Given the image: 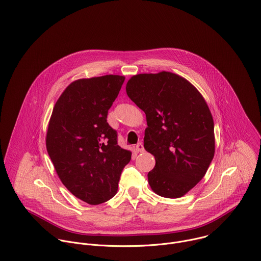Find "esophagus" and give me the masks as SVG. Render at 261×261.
<instances>
[{"instance_id":"esophagus-1","label":"esophagus","mask_w":261,"mask_h":261,"mask_svg":"<svg viewBox=\"0 0 261 261\" xmlns=\"http://www.w3.org/2000/svg\"><path fill=\"white\" fill-rule=\"evenodd\" d=\"M135 149L137 152H143L144 151V147H143V144L141 142L137 143L136 146H135Z\"/></svg>"}]
</instances>
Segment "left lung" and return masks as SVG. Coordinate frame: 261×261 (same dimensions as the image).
Returning a JSON list of instances; mask_svg holds the SVG:
<instances>
[{"label": "left lung", "mask_w": 261, "mask_h": 261, "mask_svg": "<svg viewBox=\"0 0 261 261\" xmlns=\"http://www.w3.org/2000/svg\"><path fill=\"white\" fill-rule=\"evenodd\" d=\"M126 91L146 115L144 148L155 159L147 175L152 191L182 197L204 177L215 155V124L205 99L188 80L166 71L132 76Z\"/></svg>", "instance_id": "1"}]
</instances>
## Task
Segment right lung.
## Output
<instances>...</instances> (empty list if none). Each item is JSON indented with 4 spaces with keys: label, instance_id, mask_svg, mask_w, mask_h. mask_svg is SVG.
<instances>
[{
    "label": "right lung",
    "instance_id": "add662e5",
    "mask_svg": "<svg viewBox=\"0 0 261 261\" xmlns=\"http://www.w3.org/2000/svg\"><path fill=\"white\" fill-rule=\"evenodd\" d=\"M125 77L105 75L72 82L57 100L47 127L46 150L65 187L96 205L114 197L131 151L118 145L107 122Z\"/></svg>",
    "mask_w": 261,
    "mask_h": 261
}]
</instances>
